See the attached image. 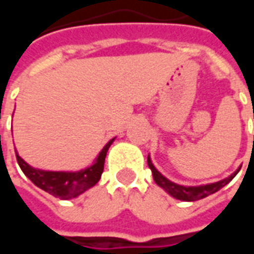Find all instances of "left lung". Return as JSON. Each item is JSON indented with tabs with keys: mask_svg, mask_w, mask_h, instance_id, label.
Here are the masks:
<instances>
[{
	"mask_svg": "<svg viewBox=\"0 0 254 254\" xmlns=\"http://www.w3.org/2000/svg\"><path fill=\"white\" fill-rule=\"evenodd\" d=\"M148 162V167L152 171V176H154V181L156 182V185H159L162 189H165L170 196H173L177 200H182V201H196V200H201L204 197L212 194L215 191H218L219 189H222L226 187L235 176L237 173L241 170V167L237 171H234L233 174L227 178H224L222 181L213 182V184H207V185H198V187H184V185H178L176 182L167 180L163 174H160L159 171L155 169V166L151 162V158H147Z\"/></svg>",
	"mask_w": 254,
	"mask_h": 254,
	"instance_id": "left-lung-1",
	"label": "left lung"
}]
</instances>
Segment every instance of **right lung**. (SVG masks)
Listing matches in <instances>:
<instances>
[{
  "mask_svg": "<svg viewBox=\"0 0 254 254\" xmlns=\"http://www.w3.org/2000/svg\"><path fill=\"white\" fill-rule=\"evenodd\" d=\"M113 141L114 138H111L103 147L98 158L95 159L94 165L78 171H47L35 169L24 162V159H21L17 151H16V158L20 169L36 187L61 200H69L80 196L81 193L98 184L103 173L106 155Z\"/></svg>",
  "mask_w": 254,
  "mask_h": 254,
  "instance_id": "right-lung-1",
  "label": "right lung"
}]
</instances>
